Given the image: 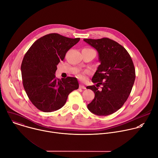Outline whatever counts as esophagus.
Listing matches in <instances>:
<instances>
[{"label": "esophagus", "mask_w": 158, "mask_h": 158, "mask_svg": "<svg viewBox=\"0 0 158 158\" xmlns=\"http://www.w3.org/2000/svg\"><path fill=\"white\" fill-rule=\"evenodd\" d=\"M79 88L80 89H86V87L84 85H80V86H79Z\"/></svg>", "instance_id": "obj_1"}]
</instances>
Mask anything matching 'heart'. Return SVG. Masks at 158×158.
<instances>
[{"label":"heart","mask_w":158,"mask_h":158,"mask_svg":"<svg viewBox=\"0 0 158 158\" xmlns=\"http://www.w3.org/2000/svg\"><path fill=\"white\" fill-rule=\"evenodd\" d=\"M85 49H89V50H93V49H90V48H85ZM78 77H80L81 79H82L83 78V76L82 75V74H78Z\"/></svg>","instance_id":"heart-1"}]
</instances>
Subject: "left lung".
<instances>
[{
	"label": "left lung",
	"instance_id": "obj_1",
	"mask_svg": "<svg viewBox=\"0 0 158 158\" xmlns=\"http://www.w3.org/2000/svg\"><path fill=\"white\" fill-rule=\"evenodd\" d=\"M84 40L97 50L101 62L92 78L96 87H86L95 94L87 108L98 116L112 114L123 106L131 92L136 77L133 62L126 49L113 40L105 37Z\"/></svg>",
	"mask_w": 158,
	"mask_h": 158
}]
</instances>
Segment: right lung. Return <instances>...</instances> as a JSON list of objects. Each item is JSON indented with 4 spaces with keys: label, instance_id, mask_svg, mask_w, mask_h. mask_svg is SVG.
Wrapping results in <instances>:
<instances>
[{
    "label": "right lung",
    "instance_id": "add662e5",
    "mask_svg": "<svg viewBox=\"0 0 158 158\" xmlns=\"http://www.w3.org/2000/svg\"><path fill=\"white\" fill-rule=\"evenodd\" d=\"M79 40L49 34L37 39L25 54L21 65L22 82L30 101L40 110L60 109L69 94L79 88L76 77L59 80L55 73L57 64Z\"/></svg>",
    "mask_w": 158,
    "mask_h": 158
}]
</instances>
